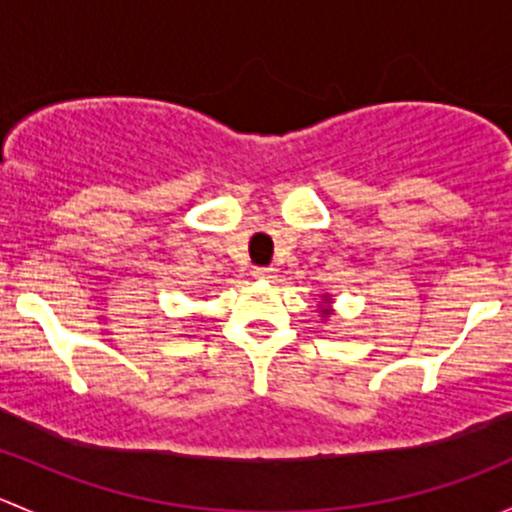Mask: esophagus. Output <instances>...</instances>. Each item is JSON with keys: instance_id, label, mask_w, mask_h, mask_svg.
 <instances>
[{"instance_id": "1", "label": "esophagus", "mask_w": 512, "mask_h": 512, "mask_svg": "<svg viewBox=\"0 0 512 512\" xmlns=\"http://www.w3.org/2000/svg\"><path fill=\"white\" fill-rule=\"evenodd\" d=\"M252 277H257V280H272V277H275V270H272V267H255V270H252Z\"/></svg>"}]
</instances>
